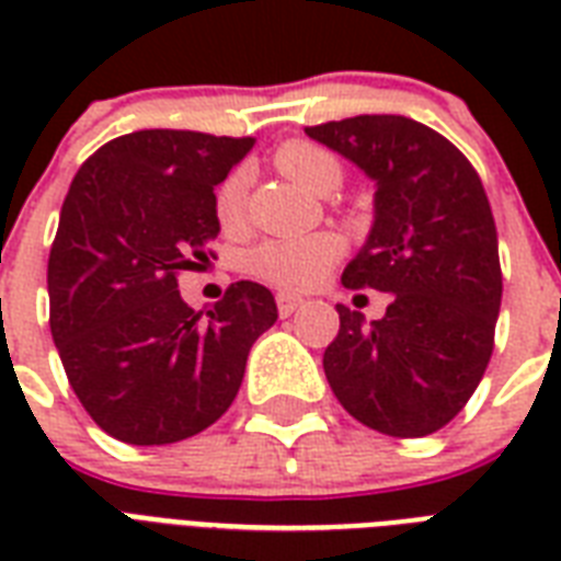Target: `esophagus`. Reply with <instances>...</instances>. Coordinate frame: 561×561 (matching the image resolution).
<instances>
[{
  "mask_svg": "<svg viewBox=\"0 0 561 561\" xmlns=\"http://www.w3.org/2000/svg\"><path fill=\"white\" fill-rule=\"evenodd\" d=\"M302 302H306V299L294 297V294H285V290H282L279 297H276V308H279L282 317H290L294 311H299V308H302Z\"/></svg>",
  "mask_w": 561,
  "mask_h": 561,
  "instance_id": "esophagus-1",
  "label": "esophagus"
}]
</instances>
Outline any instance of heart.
Returning a JSON list of instances; mask_svg holds the SVG:
<instances>
[{"mask_svg":"<svg viewBox=\"0 0 561 561\" xmlns=\"http://www.w3.org/2000/svg\"><path fill=\"white\" fill-rule=\"evenodd\" d=\"M273 162L282 174L297 180L308 192L325 194L341 183V162L332 151L306 139H290L279 145ZM250 171L232 169L215 188V215L224 229H238L247 215ZM341 238L332 232H314L302 238H267L247 253V273L255 279L271 282L282 290H311L329 276L341 259Z\"/></svg>","mask_w":561,"mask_h":561,"instance_id":"obj_1","label":"heart"}]
</instances>
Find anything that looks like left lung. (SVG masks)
<instances>
[{"label":"left lung","mask_w":561,"mask_h":561,"mask_svg":"<svg viewBox=\"0 0 561 561\" xmlns=\"http://www.w3.org/2000/svg\"><path fill=\"white\" fill-rule=\"evenodd\" d=\"M306 134L375 180L373 229L341 282L392 294L373 323L337 306L325 378L378 434H434L466 408L495 350L504 279L483 183L445 136L413 118L355 116Z\"/></svg>","instance_id":"obj_1"}]
</instances>
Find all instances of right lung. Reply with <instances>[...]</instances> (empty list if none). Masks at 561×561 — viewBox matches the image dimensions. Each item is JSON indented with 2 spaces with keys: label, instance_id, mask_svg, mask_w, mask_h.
I'll return each mask as SVG.
<instances>
[{
  "label": "right lung",
  "instance_id": "1",
  "mask_svg": "<svg viewBox=\"0 0 561 561\" xmlns=\"http://www.w3.org/2000/svg\"><path fill=\"white\" fill-rule=\"evenodd\" d=\"M253 136L136 130L92 153L66 194L48 255V325L92 422L130 445H169L218 422L250 346L276 323L259 282L229 285L209 320L178 276L209 262L215 186Z\"/></svg>",
  "mask_w": 561,
  "mask_h": 561
}]
</instances>
